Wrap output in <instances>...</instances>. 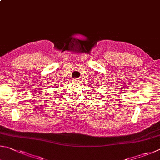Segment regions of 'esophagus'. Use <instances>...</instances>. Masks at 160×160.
Returning a JSON list of instances; mask_svg holds the SVG:
<instances>
[{"mask_svg": "<svg viewBox=\"0 0 160 160\" xmlns=\"http://www.w3.org/2000/svg\"><path fill=\"white\" fill-rule=\"evenodd\" d=\"M73 82H74V83H78V82H79V80L78 79V78H73V79L72 80Z\"/></svg>", "mask_w": 160, "mask_h": 160, "instance_id": "obj_1", "label": "esophagus"}]
</instances>
